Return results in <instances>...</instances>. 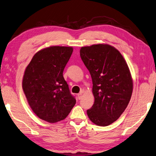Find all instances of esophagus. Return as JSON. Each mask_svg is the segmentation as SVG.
Segmentation results:
<instances>
[{
  "instance_id": "esophagus-1",
  "label": "esophagus",
  "mask_w": 156,
  "mask_h": 156,
  "mask_svg": "<svg viewBox=\"0 0 156 156\" xmlns=\"http://www.w3.org/2000/svg\"><path fill=\"white\" fill-rule=\"evenodd\" d=\"M82 92H80V93L78 94V98L79 100H80L82 99Z\"/></svg>"
}]
</instances>
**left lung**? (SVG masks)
Here are the masks:
<instances>
[{"instance_id": "1", "label": "left lung", "mask_w": 156, "mask_h": 156, "mask_svg": "<svg viewBox=\"0 0 156 156\" xmlns=\"http://www.w3.org/2000/svg\"><path fill=\"white\" fill-rule=\"evenodd\" d=\"M80 54L93 81L94 102L87 115L94 124L108 126L130 101L133 84L129 68L120 52L109 44L82 47Z\"/></svg>"}]
</instances>
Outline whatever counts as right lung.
<instances>
[{
  "instance_id": "obj_1",
  "label": "right lung",
  "mask_w": 156,
  "mask_h": 156,
  "mask_svg": "<svg viewBox=\"0 0 156 156\" xmlns=\"http://www.w3.org/2000/svg\"><path fill=\"white\" fill-rule=\"evenodd\" d=\"M72 47L53 46L37 52L24 73L22 87L30 108L42 120H64L76 104L63 72Z\"/></svg>"
}]
</instances>
